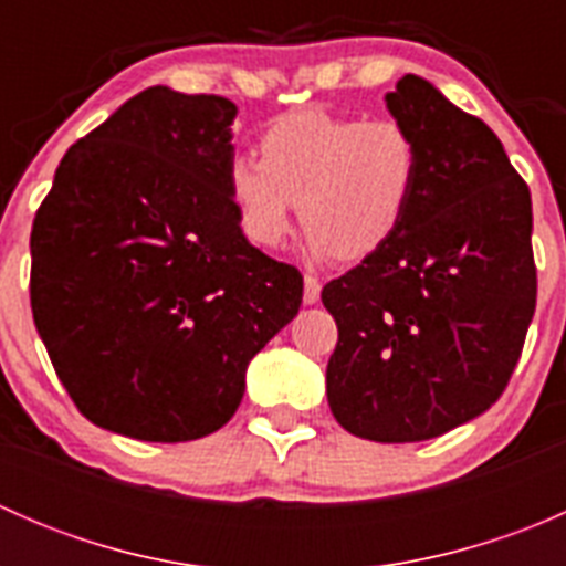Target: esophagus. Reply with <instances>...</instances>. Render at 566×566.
Segmentation results:
<instances>
[{"label": "esophagus", "mask_w": 566, "mask_h": 566, "mask_svg": "<svg viewBox=\"0 0 566 566\" xmlns=\"http://www.w3.org/2000/svg\"><path fill=\"white\" fill-rule=\"evenodd\" d=\"M319 301V282L315 276H304V304L312 306Z\"/></svg>", "instance_id": "esophagus-1"}]
</instances>
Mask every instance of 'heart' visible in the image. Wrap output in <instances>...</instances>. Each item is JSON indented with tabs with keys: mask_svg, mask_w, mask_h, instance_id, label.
I'll use <instances>...</instances> for the list:
<instances>
[{
	"mask_svg": "<svg viewBox=\"0 0 566 566\" xmlns=\"http://www.w3.org/2000/svg\"><path fill=\"white\" fill-rule=\"evenodd\" d=\"M419 177V142L399 119L304 108L262 130L260 161L230 164L227 191L254 247H282L298 205L312 256L356 262L397 235Z\"/></svg>",
	"mask_w": 566,
	"mask_h": 566,
	"instance_id": "obj_1",
	"label": "heart"
}]
</instances>
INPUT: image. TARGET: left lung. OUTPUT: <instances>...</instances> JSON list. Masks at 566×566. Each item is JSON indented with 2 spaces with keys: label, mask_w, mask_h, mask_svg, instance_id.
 Masks as SVG:
<instances>
[{
  "label": "left lung",
  "mask_w": 566,
  "mask_h": 566,
  "mask_svg": "<svg viewBox=\"0 0 566 566\" xmlns=\"http://www.w3.org/2000/svg\"><path fill=\"white\" fill-rule=\"evenodd\" d=\"M386 108L419 142V188L397 235L323 287L339 328L325 394L353 436L413 443L510 384L536 306L531 193L499 136L427 78H399Z\"/></svg>",
  "instance_id": "8db88e82"
}]
</instances>
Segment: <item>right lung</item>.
I'll use <instances>...</instances> for the list:
<instances>
[{"label": "right lung", "instance_id": "add662e5", "mask_svg": "<svg viewBox=\"0 0 566 566\" xmlns=\"http://www.w3.org/2000/svg\"><path fill=\"white\" fill-rule=\"evenodd\" d=\"M238 106L150 87L60 161L32 224V317L93 424L153 443L232 419L304 279L254 249L227 191Z\"/></svg>", "mask_w": 566, "mask_h": 566}]
</instances>
